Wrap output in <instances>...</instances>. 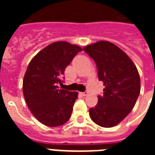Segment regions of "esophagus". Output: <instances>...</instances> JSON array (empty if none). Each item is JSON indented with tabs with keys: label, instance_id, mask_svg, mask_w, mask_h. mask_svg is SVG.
I'll return each instance as SVG.
<instances>
[{
	"label": "esophagus",
	"instance_id": "1",
	"mask_svg": "<svg viewBox=\"0 0 155 155\" xmlns=\"http://www.w3.org/2000/svg\"><path fill=\"white\" fill-rule=\"evenodd\" d=\"M80 94L82 95V96H84V97H85V96H87V95L88 94V92H87V91H85V92H80Z\"/></svg>",
	"mask_w": 155,
	"mask_h": 155
}]
</instances>
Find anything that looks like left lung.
I'll use <instances>...</instances> for the list:
<instances>
[{"label":"left lung","mask_w":155,"mask_h":155,"mask_svg":"<svg viewBox=\"0 0 155 155\" xmlns=\"http://www.w3.org/2000/svg\"><path fill=\"white\" fill-rule=\"evenodd\" d=\"M96 63L99 80L105 87L90 117L101 127L120 123L131 112L141 89L140 76L130 57L112 42L100 41L83 48Z\"/></svg>","instance_id":"1"}]
</instances>
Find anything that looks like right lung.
Returning <instances> with one entry per match:
<instances>
[{
    "label": "right lung",
    "instance_id": "1",
    "mask_svg": "<svg viewBox=\"0 0 155 155\" xmlns=\"http://www.w3.org/2000/svg\"><path fill=\"white\" fill-rule=\"evenodd\" d=\"M82 49L67 42H53L32 58L23 80V94L30 112L43 125L57 127L71 117L77 92L60 89L66 68Z\"/></svg>",
    "mask_w": 155,
    "mask_h": 155
}]
</instances>
